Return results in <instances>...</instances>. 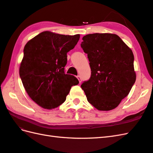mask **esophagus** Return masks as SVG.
I'll use <instances>...</instances> for the list:
<instances>
[{
	"label": "esophagus",
	"mask_w": 153,
	"mask_h": 153,
	"mask_svg": "<svg viewBox=\"0 0 153 153\" xmlns=\"http://www.w3.org/2000/svg\"><path fill=\"white\" fill-rule=\"evenodd\" d=\"M77 79H78V80H79V82L80 83L81 82H82V79H81V77H80V75H78L77 76Z\"/></svg>",
	"instance_id": "34e87169"
}]
</instances>
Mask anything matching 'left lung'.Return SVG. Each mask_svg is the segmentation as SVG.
<instances>
[{
    "instance_id": "obj_1",
    "label": "left lung",
    "mask_w": 153,
    "mask_h": 153,
    "mask_svg": "<svg viewBox=\"0 0 153 153\" xmlns=\"http://www.w3.org/2000/svg\"><path fill=\"white\" fill-rule=\"evenodd\" d=\"M81 47L88 54L91 76L81 88L88 102L99 110L115 108L135 83L132 50L114 33L84 36Z\"/></svg>"
}]
</instances>
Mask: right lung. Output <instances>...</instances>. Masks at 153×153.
I'll use <instances>...</instances> for the list:
<instances>
[{"instance_id": "add662e5", "label": "right lung", "mask_w": 153, "mask_h": 153, "mask_svg": "<svg viewBox=\"0 0 153 153\" xmlns=\"http://www.w3.org/2000/svg\"><path fill=\"white\" fill-rule=\"evenodd\" d=\"M79 34L62 35L43 32L26 44L19 75L26 91L33 101L45 109L64 102L73 85L79 83L65 74L67 53L74 48Z\"/></svg>"}]
</instances>
